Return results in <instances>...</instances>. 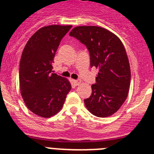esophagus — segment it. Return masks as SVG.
I'll return each instance as SVG.
<instances>
[{"instance_id": "obj_1", "label": "esophagus", "mask_w": 154, "mask_h": 154, "mask_svg": "<svg viewBox=\"0 0 154 154\" xmlns=\"http://www.w3.org/2000/svg\"><path fill=\"white\" fill-rule=\"evenodd\" d=\"M72 84L75 85V86H76V85H78L80 84V81H79V80L72 79Z\"/></svg>"}]
</instances>
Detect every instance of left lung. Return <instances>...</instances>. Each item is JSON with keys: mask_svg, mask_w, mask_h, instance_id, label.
Returning <instances> with one entry per match:
<instances>
[{"mask_svg": "<svg viewBox=\"0 0 154 154\" xmlns=\"http://www.w3.org/2000/svg\"><path fill=\"white\" fill-rule=\"evenodd\" d=\"M69 35L86 46L90 66L99 69L91 96L84 99L85 106L98 117L112 115L126 100L130 85V64L123 43L101 27H75Z\"/></svg>", "mask_w": 154, "mask_h": 154, "instance_id": "left-lung-1", "label": "left lung"}]
</instances>
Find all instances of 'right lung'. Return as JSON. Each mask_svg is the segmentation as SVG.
<instances>
[{"instance_id": "1", "label": "right lung", "mask_w": 154, "mask_h": 154, "mask_svg": "<svg viewBox=\"0 0 154 154\" xmlns=\"http://www.w3.org/2000/svg\"><path fill=\"white\" fill-rule=\"evenodd\" d=\"M72 27H43L31 37L23 50L20 90L29 110L42 117H50L60 111L71 89L67 79L53 73L52 63L61 40Z\"/></svg>"}]
</instances>
